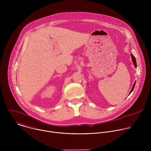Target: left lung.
Returning <instances> with one entry per match:
<instances>
[{
    "label": "left lung",
    "mask_w": 151,
    "mask_h": 151,
    "mask_svg": "<svg viewBox=\"0 0 151 151\" xmlns=\"http://www.w3.org/2000/svg\"><path fill=\"white\" fill-rule=\"evenodd\" d=\"M131 55H132V61H133V63H134V65L135 68H136V66H137V64H136V59H135V57H134V55H133L132 54H131ZM135 84H136V82H134V83L133 84V88H132V90H131V91H130V93H131L133 91V89H134V88Z\"/></svg>",
    "instance_id": "8db88e82"
}]
</instances>
